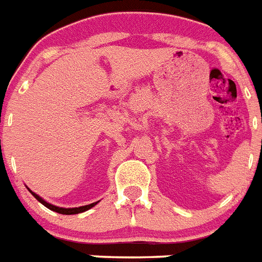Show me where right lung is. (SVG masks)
I'll list each match as a JSON object with an SVG mask.
<instances>
[{
    "instance_id": "1",
    "label": "right lung",
    "mask_w": 262,
    "mask_h": 262,
    "mask_svg": "<svg viewBox=\"0 0 262 262\" xmlns=\"http://www.w3.org/2000/svg\"><path fill=\"white\" fill-rule=\"evenodd\" d=\"M30 193H31L32 195L35 196L36 200H38L39 202L41 203V205H45L46 207H47V209L52 210V211H56V212H59V214H64V215L80 214V212H84V211H86V210L92 209V207H93L94 205H97V202H96V203H90V205H86V206H81V207H75V209H62V207H57V206H53V205H51V203L46 202L45 200H41V198H40V196L38 195V194L32 193L31 190H30Z\"/></svg>"
}]
</instances>
